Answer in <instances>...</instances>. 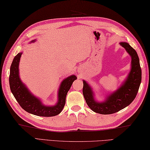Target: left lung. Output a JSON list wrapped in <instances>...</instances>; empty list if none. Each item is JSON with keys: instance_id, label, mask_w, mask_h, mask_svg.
<instances>
[{"instance_id": "8db88e82", "label": "left lung", "mask_w": 150, "mask_h": 150, "mask_svg": "<svg viewBox=\"0 0 150 150\" xmlns=\"http://www.w3.org/2000/svg\"><path fill=\"white\" fill-rule=\"evenodd\" d=\"M131 57V69L124 84L117 91L107 98L103 102H97L94 99L91 87L83 81V94L88 106L94 112L102 115L112 114L129 105L135 98L141 83L142 71L139 58L135 50L127 42H120Z\"/></svg>"}]
</instances>
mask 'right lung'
Returning <instances> with one entry per match:
<instances>
[{"mask_svg":"<svg viewBox=\"0 0 150 150\" xmlns=\"http://www.w3.org/2000/svg\"><path fill=\"white\" fill-rule=\"evenodd\" d=\"M35 41L34 40L32 42ZM22 53L15 56L10 67L9 82L12 94L24 110L29 113L40 117H54L59 114L65 104L67 94L75 79L76 76L72 75L62 81L58 93V102L54 106H45L26 87L19 78V65Z\"/></svg>","mask_w":150,"mask_h":150,"instance_id":"1","label":"right lung"}]
</instances>
